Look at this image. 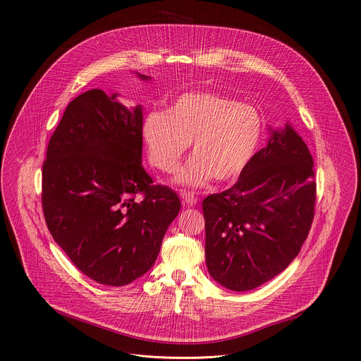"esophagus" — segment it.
I'll return each mask as SVG.
<instances>
[{
  "instance_id": "esophagus-1",
  "label": "esophagus",
  "mask_w": 361,
  "mask_h": 361,
  "mask_svg": "<svg viewBox=\"0 0 361 361\" xmlns=\"http://www.w3.org/2000/svg\"><path fill=\"white\" fill-rule=\"evenodd\" d=\"M181 199H183V203L188 206H195L197 203V197L195 196V193H190V191H183Z\"/></svg>"
}]
</instances>
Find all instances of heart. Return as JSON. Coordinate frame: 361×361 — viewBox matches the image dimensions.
<instances>
[{
    "label": "heart",
    "mask_w": 361,
    "mask_h": 361,
    "mask_svg": "<svg viewBox=\"0 0 361 361\" xmlns=\"http://www.w3.org/2000/svg\"><path fill=\"white\" fill-rule=\"evenodd\" d=\"M262 120L247 104L207 91L181 94L165 113L151 111L142 123V139L151 164L174 173L191 142V157L174 181L203 187L213 177L233 181L255 157Z\"/></svg>",
    "instance_id": "heart-1"
}]
</instances>
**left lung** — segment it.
Wrapping results in <instances>:
<instances>
[{
	"instance_id": "8db88e82",
	"label": "left lung",
	"mask_w": 361,
	"mask_h": 361,
	"mask_svg": "<svg viewBox=\"0 0 361 361\" xmlns=\"http://www.w3.org/2000/svg\"><path fill=\"white\" fill-rule=\"evenodd\" d=\"M269 132L267 145L238 181L203 200L206 266L233 292L280 274L298 257L314 219V158L289 122Z\"/></svg>"
}]
</instances>
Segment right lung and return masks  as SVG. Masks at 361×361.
Listing matches in <instances>:
<instances>
[{
	"label": "right lung",
	"mask_w": 361,
	"mask_h": 361,
	"mask_svg": "<svg viewBox=\"0 0 361 361\" xmlns=\"http://www.w3.org/2000/svg\"><path fill=\"white\" fill-rule=\"evenodd\" d=\"M117 97L94 88L72 100L42 171L47 229L78 270L106 286L149 271L181 207L176 191L154 185L142 166V106L128 109Z\"/></svg>",
	"instance_id": "add662e5"
}]
</instances>
